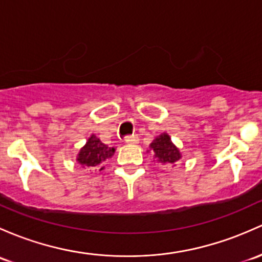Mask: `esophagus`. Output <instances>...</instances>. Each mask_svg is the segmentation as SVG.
Segmentation results:
<instances>
[{"label": "esophagus", "mask_w": 262, "mask_h": 262, "mask_svg": "<svg viewBox=\"0 0 262 262\" xmlns=\"http://www.w3.org/2000/svg\"><path fill=\"white\" fill-rule=\"evenodd\" d=\"M124 142L126 143V144H137V143L139 142V138H138V136H128V137H125V138H124Z\"/></svg>", "instance_id": "esophagus-1"}]
</instances>
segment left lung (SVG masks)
I'll use <instances>...</instances> for the list:
<instances>
[{
	"mask_svg": "<svg viewBox=\"0 0 262 262\" xmlns=\"http://www.w3.org/2000/svg\"><path fill=\"white\" fill-rule=\"evenodd\" d=\"M150 149L154 153V159L163 166H172L181 159V152L167 133L161 134L150 143Z\"/></svg>",
	"mask_w": 262,
	"mask_h": 262,
	"instance_id": "8db88e82",
	"label": "left lung"
}]
</instances>
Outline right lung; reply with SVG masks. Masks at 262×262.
I'll return each mask as SVG.
<instances>
[{
    "label": "right lung",
    "mask_w": 262,
    "mask_h": 262,
    "mask_svg": "<svg viewBox=\"0 0 262 262\" xmlns=\"http://www.w3.org/2000/svg\"><path fill=\"white\" fill-rule=\"evenodd\" d=\"M114 152V147H108L106 144L101 143V140L95 134H92L90 138L88 139L86 144L79 152L76 161L81 164L82 168L96 167L100 166L106 159L112 158ZM101 169H104V167H101L99 170Z\"/></svg>",
    "instance_id": "obj_1"
}]
</instances>
